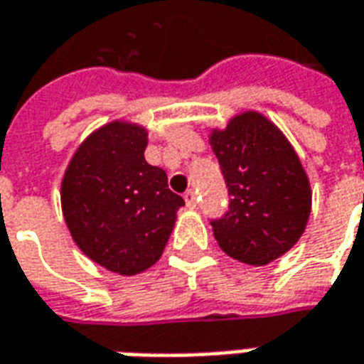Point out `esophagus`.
<instances>
[{
    "instance_id": "obj_1",
    "label": "esophagus",
    "mask_w": 364,
    "mask_h": 364,
    "mask_svg": "<svg viewBox=\"0 0 364 364\" xmlns=\"http://www.w3.org/2000/svg\"><path fill=\"white\" fill-rule=\"evenodd\" d=\"M185 203H187V206H189V208H195V206L198 205L195 191H187V193H185Z\"/></svg>"
}]
</instances>
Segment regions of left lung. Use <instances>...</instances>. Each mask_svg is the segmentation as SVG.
<instances>
[{
    "instance_id": "obj_1",
    "label": "left lung",
    "mask_w": 364,
    "mask_h": 364,
    "mask_svg": "<svg viewBox=\"0 0 364 364\" xmlns=\"http://www.w3.org/2000/svg\"><path fill=\"white\" fill-rule=\"evenodd\" d=\"M208 142L232 195L224 218L210 222L222 252L255 267L279 259L304 234L312 210L310 179L298 154L257 111L213 128Z\"/></svg>"
}]
</instances>
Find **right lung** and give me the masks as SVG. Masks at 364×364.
Returning a JSON list of instances; mask_svg holds the SVG:
<instances>
[{"label": "right lung", "instance_id": "1", "mask_svg": "<svg viewBox=\"0 0 364 364\" xmlns=\"http://www.w3.org/2000/svg\"><path fill=\"white\" fill-rule=\"evenodd\" d=\"M148 130L112 120L93 130L70 159L62 214L75 245L111 273L132 277L161 257L185 205L161 167L144 158Z\"/></svg>", "mask_w": 364, "mask_h": 364}]
</instances>
